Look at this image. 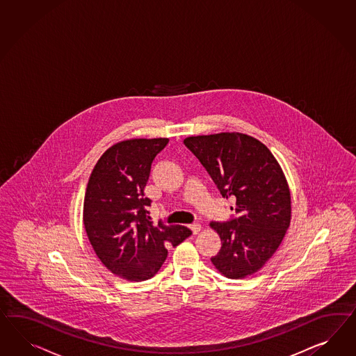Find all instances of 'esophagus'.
I'll return each mask as SVG.
<instances>
[{
    "label": "esophagus",
    "instance_id": "1",
    "mask_svg": "<svg viewBox=\"0 0 356 356\" xmlns=\"http://www.w3.org/2000/svg\"><path fill=\"white\" fill-rule=\"evenodd\" d=\"M190 229H191V232H193V234H199L200 233V230H202V225L200 224H193L190 225Z\"/></svg>",
    "mask_w": 356,
    "mask_h": 356
}]
</instances>
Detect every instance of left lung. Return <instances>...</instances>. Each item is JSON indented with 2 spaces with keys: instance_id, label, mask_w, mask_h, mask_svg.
<instances>
[{
  "instance_id": "8db88e82",
  "label": "left lung",
  "mask_w": 356,
  "mask_h": 356,
  "mask_svg": "<svg viewBox=\"0 0 356 356\" xmlns=\"http://www.w3.org/2000/svg\"><path fill=\"white\" fill-rule=\"evenodd\" d=\"M184 145L199 159L236 217L211 222L221 250L211 260L227 278L259 272L273 256L291 221V195L282 168L263 143L241 132L188 136Z\"/></svg>"
}]
</instances>
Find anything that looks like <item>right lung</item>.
Listing matches in <instances>:
<instances>
[{"instance_id":"right-lung-1","label":"right lung","mask_w":356,"mask_h":356,"mask_svg":"<svg viewBox=\"0 0 356 356\" xmlns=\"http://www.w3.org/2000/svg\"><path fill=\"white\" fill-rule=\"evenodd\" d=\"M168 138L129 139L102 153L92 170L83 204V224L92 248L112 273L131 282L152 278L168 257L166 247L193 232L181 225L153 226L144 196L151 165Z\"/></svg>"}]
</instances>
